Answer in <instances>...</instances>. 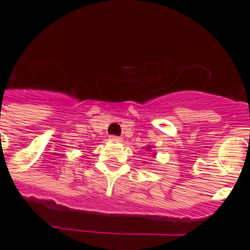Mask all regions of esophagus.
<instances>
[{
  "mask_svg": "<svg viewBox=\"0 0 250 250\" xmlns=\"http://www.w3.org/2000/svg\"><path fill=\"white\" fill-rule=\"evenodd\" d=\"M110 141H112V143H121L123 139L119 138V136H110Z\"/></svg>",
  "mask_w": 250,
  "mask_h": 250,
  "instance_id": "34e87169",
  "label": "esophagus"
}]
</instances>
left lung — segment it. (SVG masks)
<instances>
[{"label":"left lung","instance_id":"1","mask_svg":"<svg viewBox=\"0 0 250 250\" xmlns=\"http://www.w3.org/2000/svg\"><path fill=\"white\" fill-rule=\"evenodd\" d=\"M150 150H151V145H147V146H146V151H150ZM155 155H156L155 152H152V156H155Z\"/></svg>","mask_w":250,"mask_h":250}]
</instances>
